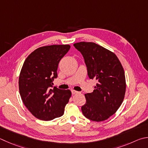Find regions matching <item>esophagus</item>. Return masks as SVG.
Returning <instances> with one entry per match:
<instances>
[{
  "label": "esophagus",
  "instance_id": "34e87169",
  "mask_svg": "<svg viewBox=\"0 0 148 148\" xmlns=\"http://www.w3.org/2000/svg\"><path fill=\"white\" fill-rule=\"evenodd\" d=\"M71 92H72V95H76V94H78L79 93V92H77V91L74 90H72Z\"/></svg>",
  "mask_w": 148,
  "mask_h": 148
}]
</instances>
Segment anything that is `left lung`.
Returning a JSON list of instances; mask_svg holds the SVG:
<instances>
[{
    "label": "left lung",
    "instance_id": "1",
    "mask_svg": "<svg viewBox=\"0 0 148 148\" xmlns=\"http://www.w3.org/2000/svg\"><path fill=\"white\" fill-rule=\"evenodd\" d=\"M74 46L84 58L88 77L97 81L93 92L85 95L83 114L95 122L106 120L116 112L124 98L123 66L113 52L95 42H79Z\"/></svg>",
    "mask_w": 148,
    "mask_h": 148
}]
</instances>
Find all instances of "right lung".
Here are the masks:
<instances>
[{
	"instance_id": "1",
	"label": "right lung",
	"mask_w": 148,
	"mask_h": 148,
	"mask_svg": "<svg viewBox=\"0 0 148 148\" xmlns=\"http://www.w3.org/2000/svg\"><path fill=\"white\" fill-rule=\"evenodd\" d=\"M69 45H50L37 48L24 62L18 79L21 97L37 119L52 120L64 114L71 96L70 90L53 87L58 77V64L68 52Z\"/></svg>"
}]
</instances>
